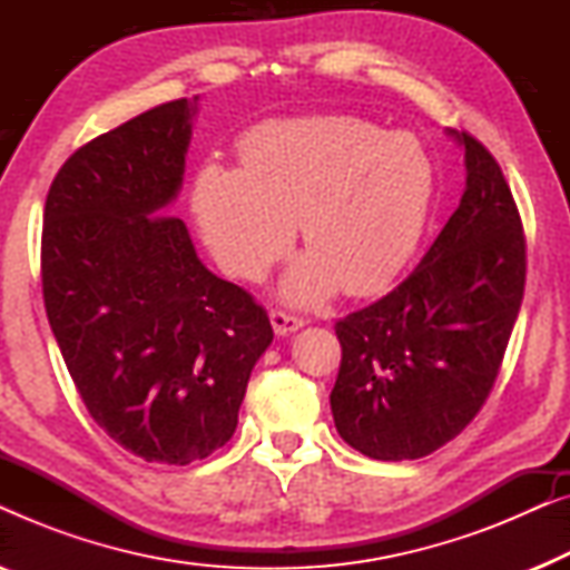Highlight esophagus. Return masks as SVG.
I'll return each instance as SVG.
<instances>
[{
  "mask_svg": "<svg viewBox=\"0 0 570 570\" xmlns=\"http://www.w3.org/2000/svg\"><path fill=\"white\" fill-rule=\"evenodd\" d=\"M269 322H272V330H275L277 337H287V334H293L295 330H301L303 318L298 316H291V314H283V311H272L269 314Z\"/></svg>",
  "mask_w": 570,
  "mask_h": 570,
  "instance_id": "1",
  "label": "esophagus"
}]
</instances>
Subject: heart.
I'll use <instances>...</instances> for the list:
<instances>
[{
  "label": "heart",
  "mask_w": 570,
  "mask_h": 570,
  "mask_svg": "<svg viewBox=\"0 0 570 570\" xmlns=\"http://www.w3.org/2000/svg\"><path fill=\"white\" fill-rule=\"evenodd\" d=\"M435 168L417 137L355 116L272 119L238 139V168L207 160L194 170L189 207L215 262L238 279H262L301 228L308 252L283 279L295 306L342 287L384 291L423 238Z\"/></svg>",
  "instance_id": "obj_1"
}]
</instances>
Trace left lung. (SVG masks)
<instances>
[{
    "mask_svg": "<svg viewBox=\"0 0 570 570\" xmlns=\"http://www.w3.org/2000/svg\"><path fill=\"white\" fill-rule=\"evenodd\" d=\"M449 135L466 168L456 213L404 283L334 326V425L379 462L433 454L470 425L524 298L527 244L503 170L466 131Z\"/></svg>",
    "mask_w": 570,
    "mask_h": 570,
    "instance_id": "obj_1",
    "label": "left lung"
}]
</instances>
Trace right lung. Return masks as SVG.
Returning a JSON list of instances; mask_svg holds the SVG:
<instances>
[{
	"label": "right lung",
	"instance_id": "add662e5",
	"mask_svg": "<svg viewBox=\"0 0 570 570\" xmlns=\"http://www.w3.org/2000/svg\"><path fill=\"white\" fill-rule=\"evenodd\" d=\"M197 98L170 100L82 145L43 209L51 332L90 417L158 464H189L236 433L269 318L213 275L170 215Z\"/></svg>",
	"mask_w": 570,
	"mask_h": 570
}]
</instances>
